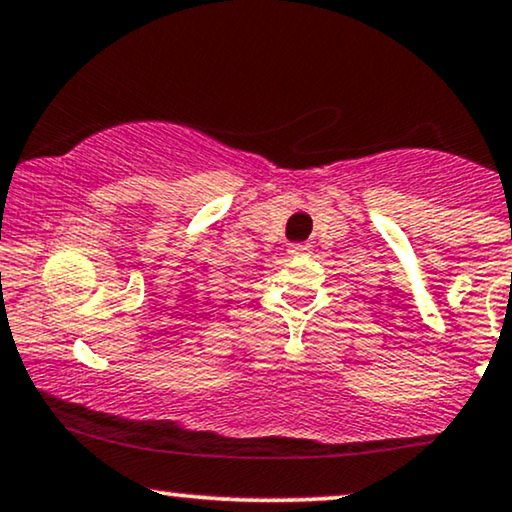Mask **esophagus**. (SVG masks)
<instances>
[{
	"mask_svg": "<svg viewBox=\"0 0 512 512\" xmlns=\"http://www.w3.org/2000/svg\"><path fill=\"white\" fill-rule=\"evenodd\" d=\"M308 249H310V244H308V242L291 244V247H289V254H291V256H305V254H308Z\"/></svg>",
	"mask_w": 512,
	"mask_h": 512,
	"instance_id": "obj_1",
	"label": "esophagus"
}]
</instances>
